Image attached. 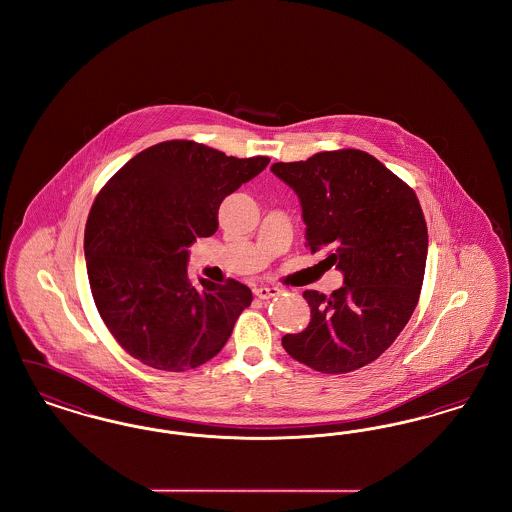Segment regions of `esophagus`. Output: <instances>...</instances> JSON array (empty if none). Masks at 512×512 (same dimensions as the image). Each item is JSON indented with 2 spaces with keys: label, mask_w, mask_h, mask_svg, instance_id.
Segmentation results:
<instances>
[{
  "label": "esophagus",
  "mask_w": 512,
  "mask_h": 512,
  "mask_svg": "<svg viewBox=\"0 0 512 512\" xmlns=\"http://www.w3.org/2000/svg\"><path fill=\"white\" fill-rule=\"evenodd\" d=\"M280 293L278 288H274V286H261V288H255V295L259 297V299H270V297H276Z\"/></svg>",
  "instance_id": "34e87169"
}]
</instances>
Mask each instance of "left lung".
<instances>
[{
  "label": "left lung",
  "instance_id": "1",
  "mask_svg": "<svg viewBox=\"0 0 512 512\" xmlns=\"http://www.w3.org/2000/svg\"><path fill=\"white\" fill-rule=\"evenodd\" d=\"M299 195L307 247L343 272L332 295L305 290L311 322L286 334L288 355L322 374L376 361L418 303L428 228L413 188L361 149L322 151L270 167Z\"/></svg>",
  "mask_w": 512,
  "mask_h": 512
}]
</instances>
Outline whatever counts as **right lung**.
I'll list each match as a JSON object with an SVG mask.
<instances>
[{
	"label": "right lung",
	"mask_w": 512,
	"mask_h": 512,
	"mask_svg": "<svg viewBox=\"0 0 512 512\" xmlns=\"http://www.w3.org/2000/svg\"><path fill=\"white\" fill-rule=\"evenodd\" d=\"M268 157L238 159L192 140L134 155L99 192L84 230L99 317L140 363L186 372L211 361L253 295L188 276V247L219 228L226 195L265 171Z\"/></svg>",
	"instance_id": "obj_1"
}]
</instances>
